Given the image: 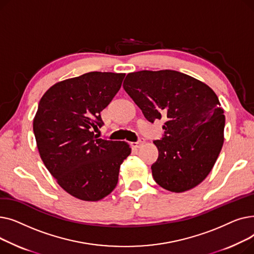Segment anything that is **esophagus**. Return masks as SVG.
I'll return each instance as SVG.
<instances>
[{"label":"esophagus","instance_id":"34e87169","mask_svg":"<svg viewBox=\"0 0 254 254\" xmlns=\"http://www.w3.org/2000/svg\"><path fill=\"white\" fill-rule=\"evenodd\" d=\"M144 142H145L144 138H140L139 141H137V142H135V143H131V145L134 146V147H136V148H140L141 146L144 144Z\"/></svg>","mask_w":254,"mask_h":254}]
</instances>
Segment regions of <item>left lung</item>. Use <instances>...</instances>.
I'll return each mask as SVG.
<instances>
[{
  "label": "left lung",
  "mask_w": 254,
  "mask_h": 254,
  "mask_svg": "<svg viewBox=\"0 0 254 254\" xmlns=\"http://www.w3.org/2000/svg\"><path fill=\"white\" fill-rule=\"evenodd\" d=\"M124 88L148 122L166 120L163 137L153 142L158 149L151 166L155 182L173 192L201 183L223 144L225 117L215 92L173 70L129 73Z\"/></svg>",
  "instance_id": "1"
}]
</instances>
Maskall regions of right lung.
Instances as JSON below:
<instances>
[{
    "label": "right lung",
    "mask_w": 254,
    "mask_h": 254,
    "mask_svg": "<svg viewBox=\"0 0 254 254\" xmlns=\"http://www.w3.org/2000/svg\"><path fill=\"white\" fill-rule=\"evenodd\" d=\"M126 74L89 72L51 86L40 100L33 128L42 161L62 188L96 202L117 185L127 143L98 138L101 111L122 87Z\"/></svg>",
    "instance_id": "add662e5"
}]
</instances>
